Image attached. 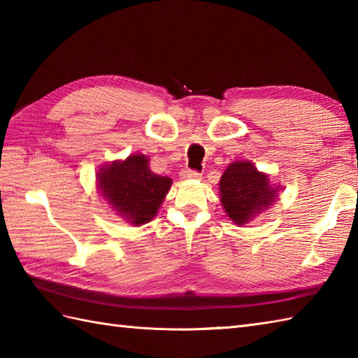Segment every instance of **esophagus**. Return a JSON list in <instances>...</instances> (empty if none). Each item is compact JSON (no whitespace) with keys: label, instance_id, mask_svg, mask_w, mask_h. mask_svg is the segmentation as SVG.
<instances>
[{"label":"esophagus","instance_id":"obj_1","mask_svg":"<svg viewBox=\"0 0 358 358\" xmlns=\"http://www.w3.org/2000/svg\"><path fill=\"white\" fill-rule=\"evenodd\" d=\"M180 177L183 180H191V178H200L201 173L199 171H194V169H183L180 173Z\"/></svg>","mask_w":358,"mask_h":358}]
</instances>
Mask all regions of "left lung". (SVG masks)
Here are the masks:
<instances>
[{
	"mask_svg": "<svg viewBox=\"0 0 358 358\" xmlns=\"http://www.w3.org/2000/svg\"><path fill=\"white\" fill-rule=\"evenodd\" d=\"M222 203L227 215L237 224H245L260 214L275 199L277 189L269 186L268 175L258 172L252 163H232L220 180Z\"/></svg>",
	"mask_w": 358,
	"mask_h": 358,
	"instance_id": "obj_1",
	"label": "left lung"
}]
</instances>
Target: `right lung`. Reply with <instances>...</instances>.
I'll return each mask as SVG.
<instances>
[{
    "label": "right lung",
    "instance_id": "obj_1",
    "mask_svg": "<svg viewBox=\"0 0 358 358\" xmlns=\"http://www.w3.org/2000/svg\"><path fill=\"white\" fill-rule=\"evenodd\" d=\"M98 183L112 208L140 226L155 217L172 180L152 172L144 155H131L124 162L104 166L98 172Z\"/></svg>",
    "mask_w": 358,
    "mask_h": 358
}]
</instances>
